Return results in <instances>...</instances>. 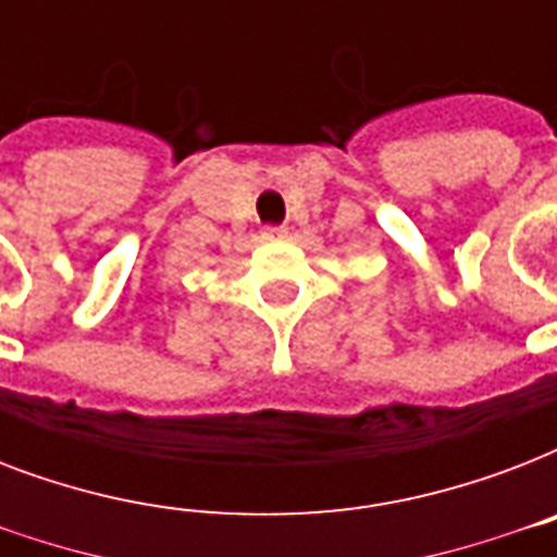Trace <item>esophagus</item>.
Here are the masks:
<instances>
[{"mask_svg": "<svg viewBox=\"0 0 557 557\" xmlns=\"http://www.w3.org/2000/svg\"><path fill=\"white\" fill-rule=\"evenodd\" d=\"M283 236H286V227H277V225L262 227V239H283Z\"/></svg>", "mask_w": 557, "mask_h": 557, "instance_id": "obj_1", "label": "esophagus"}]
</instances>
